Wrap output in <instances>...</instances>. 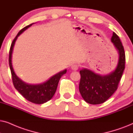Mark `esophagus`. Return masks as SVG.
<instances>
[{"mask_svg": "<svg viewBox=\"0 0 133 133\" xmlns=\"http://www.w3.org/2000/svg\"><path fill=\"white\" fill-rule=\"evenodd\" d=\"M71 68L72 69V70H77L78 68H79V65L76 64V63H73V64L71 65Z\"/></svg>", "mask_w": 133, "mask_h": 133, "instance_id": "obj_1", "label": "esophagus"}]
</instances>
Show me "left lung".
<instances>
[{
	"label": "left lung",
	"instance_id": "1",
	"mask_svg": "<svg viewBox=\"0 0 133 133\" xmlns=\"http://www.w3.org/2000/svg\"><path fill=\"white\" fill-rule=\"evenodd\" d=\"M111 41L119 54L117 65L113 71L102 76L87 68L80 71V93L84 101L90 104L102 103L114 94L125 69V54L122 43L119 36L114 32Z\"/></svg>",
	"mask_w": 133,
	"mask_h": 133
}]
</instances>
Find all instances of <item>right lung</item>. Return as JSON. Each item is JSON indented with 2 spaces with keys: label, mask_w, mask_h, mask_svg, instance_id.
Masks as SVG:
<instances>
[{
  "label": "right lung",
  "mask_w": 133,
  "mask_h": 133,
  "mask_svg": "<svg viewBox=\"0 0 133 133\" xmlns=\"http://www.w3.org/2000/svg\"><path fill=\"white\" fill-rule=\"evenodd\" d=\"M32 24L33 23H31L22 29L12 41L9 53V65L11 72L12 83L16 90L27 101L36 104H42L50 101L53 97L57 90L59 80L63 74L66 73V70L62 71L55 75L52 76L45 82L37 85L28 84L17 77L12 65V54L14 46L17 37Z\"/></svg>",
  "instance_id": "add662e5"
}]
</instances>
